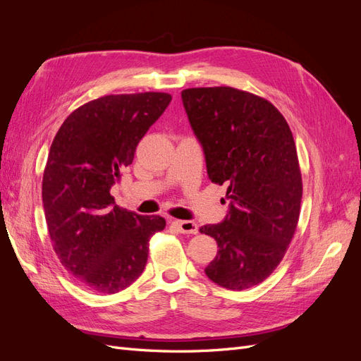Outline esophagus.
<instances>
[{"instance_id":"obj_1","label":"esophagus","mask_w":361,"mask_h":361,"mask_svg":"<svg viewBox=\"0 0 361 361\" xmlns=\"http://www.w3.org/2000/svg\"><path fill=\"white\" fill-rule=\"evenodd\" d=\"M171 224H173L174 227H176L180 233H191V235L199 233V226L195 224L194 221H180V220H174Z\"/></svg>"}]
</instances>
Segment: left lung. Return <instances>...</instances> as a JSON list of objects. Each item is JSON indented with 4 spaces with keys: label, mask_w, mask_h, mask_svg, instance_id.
<instances>
[{
    "label": "left lung",
    "mask_w": 361,
    "mask_h": 361,
    "mask_svg": "<svg viewBox=\"0 0 361 361\" xmlns=\"http://www.w3.org/2000/svg\"><path fill=\"white\" fill-rule=\"evenodd\" d=\"M182 102L202 143L207 176L227 185L223 223L200 228L218 251L204 268L216 285L244 290L268 279L297 231L302 179L286 118L264 97L233 87H195Z\"/></svg>",
    "instance_id": "obj_1"
}]
</instances>
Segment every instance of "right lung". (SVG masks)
I'll return each mask as SVG.
<instances>
[{
    "label": "right lung",
    "instance_id": "obj_1",
    "mask_svg": "<svg viewBox=\"0 0 361 361\" xmlns=\"http://www.w3.org/2000/svg\"><path fill=\"white\" fill-rule=\"evenodd\" d=\"M170 101L159 92L108 94L76 108L54 137L42 180L48 232L61 265L92 292L133 285L149 239L166 227L159 215L114 204L110 190Z\"/></svg>",
    "mask_w": 361,
    "mask_h": 361
}]
</instances>
